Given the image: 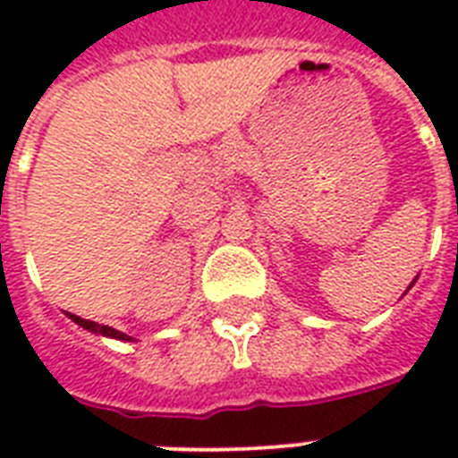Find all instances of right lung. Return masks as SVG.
<instances>
[{
	"mask_svg": "<svg viewBox=\"0 0 458 458\" xmlns=\"http://www.w3.org/2000/svg\"><path fill=\"white\" fill-rule=\"evenodd\" d=\"M71 318L78 323V326H82L85 330H89V333H99V335H106V337H116V340H132V337H128L125 333H121V330H114V327L109 326H99V323H95V320H85L81 318V316H73V313H68Z\"/></svg>",
	"mask_w": 458,
	"mask_h": 458,
	"instance_id": "1",
	"label": "right lung"
}]
</instances>
